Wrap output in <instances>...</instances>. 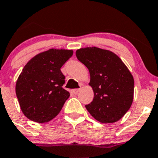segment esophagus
<instances>
[{
    "label": "esophagus",
    "instance_id": "34e87169",
    "mask_svg": "<svg viewBox=\"0 0 158 158\" xmlns=\"http://www.w3.org/2000/svg\"><path fill=\"white\" fill-rule=\"evenodd\" d=\"M79 90H80V89H72V92L73 94H77L79 93Z\"/></svg>",
    "mask_w": 158,
    "mask_h": 158
}]
</instances>
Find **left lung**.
<instances>
[{"instance_id":"8db88e82","label":"left lung","mask_w":158,"mask_h":158,"mask_svg":"<svg viewBox=\"0 0 158 158\" xmlns=\"http://www.w3.org/2000/svg\"><path fill=\"white\" fill-rule=\"evenodd\" d=\"M76 54L90 76L94 99L86 105L89 114L103 123L120 120L134 98V78L127 67L114 52L98 47L81 48Z\"/></svg>"}]
</instances>
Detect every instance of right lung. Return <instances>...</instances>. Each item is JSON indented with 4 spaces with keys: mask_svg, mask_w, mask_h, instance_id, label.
<instances>
[{
    "mask_svg": "<svg viewBox=\"0 0 158 158\" xmlns=\"http://www.w3.org/2000/svg\"><path fill=\"white\" fill-rule=\"evenodd\" d=\"M73 50L50 49L27 62L18 77L15 94L25 116L37 123L56 117L70 94L62 87L65 77L60 71Z\"/></svg>",
    "mask_w": 158,
    "mask_h": 158,
    "instance_id": "right-lung-1",
    "label": "right lung"
}]
</instances>
